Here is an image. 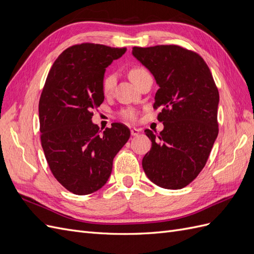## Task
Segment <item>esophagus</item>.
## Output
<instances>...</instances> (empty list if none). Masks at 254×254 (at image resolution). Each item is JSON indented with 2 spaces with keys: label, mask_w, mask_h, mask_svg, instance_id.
I'll list each match as a JSON object with an SVG mask.
<instances>
[{
  "label": "esophagus",
  "mask_w": 254,
  "mask_h": 254,
  "mask_svg": "<svg viewBox=\"0 0 254 254\" xmlns=\"http://www.w3.org/2000/svg\"><path fill=\"white\" fill-rule=\"evenodd\" d=\"M130 133H131L132 136H136V135H139L140 130L136 129V128H132L131 130H130Z\"/></svg>",
  "instance_id": "obj_1"
}]
</instances>
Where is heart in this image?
<instances>
[{
  "mask_svg": "<svg viewBox=\"0 0 254 254\" xmlns=\"http://www.w3.org/2000/svg\"><path fill=\"white\" fill-rule=\"evenodd\" d=\"M148 74V72L145 70V68L141 67V66H135L132 67L131 70L129 71V77L130 79L132 80V82H134L135 84H137L144 76H146ZM115 81H117V76H115L113 73H108L105 75V77L102 81V89L104 94H109L111 93V91L114 88ZM121 115L123 118L127 121H133L135 119V112L133 109H124L121 112Z\"/></svg>",
  "mask_w": 254,
  "mask_h": 254,
  "instance_id": "1",
  "label": "heart"
}]
</instances>
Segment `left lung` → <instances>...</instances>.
I'll list each match as a JSON object with an SVG mask.
<instances>
[{"mask_svg":"<svg viewBox=\"0 0 254 254\" xmlns=\"http://www.w3.org/2000/svg\"><path fill=\"white\" fill-rule=\"evenodd\" d=\"M132 55L152 74L159 89L153 108L164 129L153 133L142 160L148 179L158 187L180 190L202 171L218 135V90L205 61L178 45L132 49Z\"/></svg>","mask_w":254,"mask_h":254,"instance_id":"obj_1","label":"left lung"}]
</instances>
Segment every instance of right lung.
I'll list each match as a JSON object with an SVG mask.
<instances>
[{"label": "right lung", "instance_id": "1", "mask_svg": "<svg viewBox=\"0 0 254 254\" xmlns=\"http://www.w3.org/2000/svg\"><path fill=\"white\" fill-rule=\"evenodd\" d=\"M126 49L103 44L73 45L60 54L49 72L39 101L41 145L54 177L75 195L102 189L115 155L130 136L120 123L104 131L92 110L104 102L106 67Z\"/></svg>", "mask_w": 254, "mask_h": 254}]
</instances>
